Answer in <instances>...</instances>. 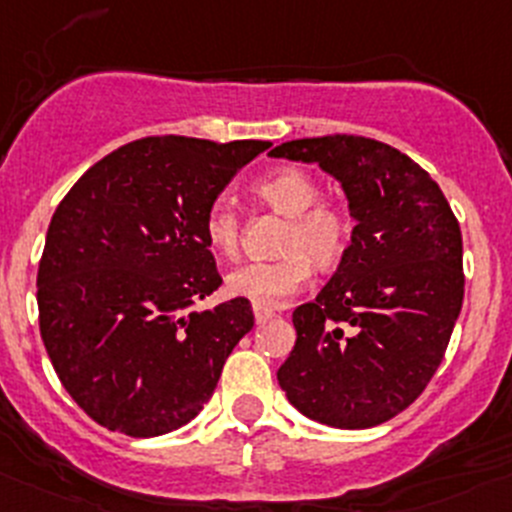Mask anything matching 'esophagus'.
<instances>
[{"mask_svg":"<svg viewBox=\"0 0 512 512\" xmlns=\"http://www.w3.org/2000/svg\"><path fill=\"white\" fill-rule=\"evenodd\" d=\"M271 316H276V311L269 309V306H253V319H256V324H264Z\"/></svg>","mask_w":512,"mask_h":512,"instance_id":"esophagus-1","label":"esophagus"}]
</instances>
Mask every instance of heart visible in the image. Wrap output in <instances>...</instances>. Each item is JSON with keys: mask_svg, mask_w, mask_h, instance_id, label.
<instances>
[{"mask_svg": "<svg viewBox=\"0 0 512 512\" xmlns=\"http://www.w3.org/2000/svg\"><path fill=\"white\" fill-rule=\"evenodd\" d=\"M253 196L286 216L279 259L246 261L228 271L226 291L253 306H279L311 276V264L329 271L342 264L352 243V218L334 203L319 201V183L306 170L281 168L253 183ZM203 236L218 256H233L241 218L228 201H216L203 218Z\"/></svg>", "mask_w": 512, "mask_h": 512, "instance_id": "b5f03b06", "label": "heart"}]
</instances>
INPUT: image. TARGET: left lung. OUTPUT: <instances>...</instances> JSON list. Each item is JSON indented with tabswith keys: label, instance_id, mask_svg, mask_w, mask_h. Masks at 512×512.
Wrapping results in <instances>:
<instances>
[{
	"label": "left lung",
	"instance_id": "obj_1",
	"mask_svg": "<svg viewBox=\"0 0 512 512\" xmlns=\"http://www.w3.org/2000/svg\"><path fill=\"white\" fill-rule=\"evenodd\" d=\"M269 155L337 178L357 221L329 284L294 311L281 389L321 425H382L420 397L445 357L465 294L460 223L430 173L379 140L324 135Z\"/></svg>",
	"mask_w": 512,
	"mask_h": 512
}]
</instances>
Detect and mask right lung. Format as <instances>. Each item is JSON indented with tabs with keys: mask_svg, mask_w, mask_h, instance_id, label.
I'll list each match as a JSON object with an SVG mask.
<instances>
[{
	"mask_svg": "<svg viewBox=\"0 0 512 512\" xmlns=\"http://www.w3.org/2000/svg\"><path fill=\"white\" fill-rule=\"evenodd\" d=\"M269 145L135 140L57 206L37 271L40 332L62 387L97 425L158 437L211 399L253 311L246 299L196 309L221 286L203 218Z\"/></svg>",
	"mask_w": 512,
	"mask_h": 512,
	"instance_id": "add662e5",
	"label": "right lung"
}]
</instances>
